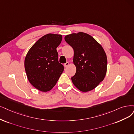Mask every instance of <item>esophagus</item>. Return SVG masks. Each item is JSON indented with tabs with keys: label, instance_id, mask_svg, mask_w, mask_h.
<instances>
[{
	"label": "esophagus",
	"instance_id": "1",
	"mask_svg": "<svg viewBox=\"0 0 134 134\" xmlns=\"http://www.w3.org/2000/svg\"><path fill=\"white\" fill-rule=\"evenodd\" d=\"M69 64H70V63H69V62H66V63L64 64V67H67L69 66Z\"/></svg>",
	"mask_w": 134,
	"mask_h": 134
}]
</instances>
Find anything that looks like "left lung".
Wrapping results in <instances>:
<instances>
[{
    "mask_svg": "<svg viewBox=\"0 0 134 134\" xmlns=\"http://www.w3.org/2000/svg\"><path fill=\"white\" fill-rule=\"evenodd\" d=\"M74 50L73 62L76 72L72 83L79 90L87 92L96 88L104 79L107 71V57L104 49L88 34L79 32L64 37Z\"/></svg>",
    "mask_w": 134,
    "mask_h": 134,
    "instance_id": "left-lung-1",
    "label": "left lung"
}]
</instances>
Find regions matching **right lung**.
Here are the masks:
<instances>
[{
  "mask_svg": "<svg viewBox=\"0 0 134 134\" xmlns=\"http://www.w3.org/2000/svg\"><path fill=\"white\" fill-rule=\"evenodd\" d=\"M62 40L61 35H45L33 44L25 58V70L29 82L41 92L51 90L63 72L56 49Z\"/></svg>",
  "mask_w": 134,
  "mask_h": 134,
  "instance_id": "obj_1",
  "label": "right lung"
}]
</instances>
